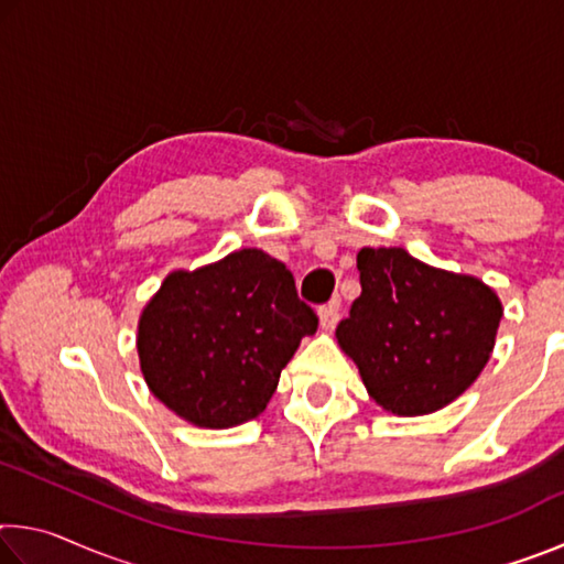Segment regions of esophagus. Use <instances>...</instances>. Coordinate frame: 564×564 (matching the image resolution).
<instances>
[{
    "label": "esophagus",
    "mask_w": 564,
    "mask_h": 564,
    "mask_svg": "<svg viewBox=\"0 0 564 564\" xmlns=\"http://www.w3.org/2000/svg\"><path fill=\"white\" fill-rule=\"evenodd\" d=\"M318 318H321V328H323V330H333V328H336V323L340 321V303H338V299L326 303V305H321V308H318Z\"/></svg>",
    "instance_id": "34e87169"
}]
</instances>
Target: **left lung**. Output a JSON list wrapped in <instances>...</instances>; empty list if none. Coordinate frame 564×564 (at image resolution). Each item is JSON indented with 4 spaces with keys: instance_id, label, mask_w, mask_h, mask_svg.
I'll list each match as a JSON object with an SVG mask.
<instances>
[{
    "instance_id": "left-lung-1",
    "label": "left lung",
    "mask_w": 564,
    "mask_h": 564,
    "mask_svg": "<svg viewBox=\"0 0 564 564\" xmlns=\"http://www.w3.org/2000/svg\"><path fill=\"white\" fill-rule=\"evenodd\" d=\"M358 271L362 291L336 338L370 398L403 417L453 403L490 360L502 318L498 293L405 248H360Z\"/></svg>"
}]
</instances>
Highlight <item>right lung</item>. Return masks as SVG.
<instances>
[{
	"label": "right lung",
	"instance_id": "add662e5",
	"mask_svg": "<svg viewBox=\"0 0 564 564\" xmlns=\"http://www.w3.org/2000/svg\"><path fill=\"white\" fill-rule=\"evenodd\" d=\"M318 316L293 273L259 248L169 273L139 318L137 350L151 393L198 427L261 415L281 370Z\"/></svg>",
	"mask_w": 564,
	"mask_h": 564
}]
</instances>
